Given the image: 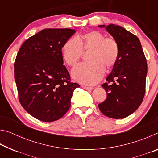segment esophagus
<instances>
[{
    "instance_id": "obj_1",
    "label": "esophagus",
    "mask_w": 158,
    "mask_h": 158,
    "mask_svg": "<svg viewBox=\"0 0 158 158\" xmlns=\"http://www.w3.org/2000/svg\"><path fill=\"white\" fill-rule=\"evenodd\" d=\"M83 89H84L85 90H93V87H89V86H85V85H82Z\"/></svg>"
}]
</instances>
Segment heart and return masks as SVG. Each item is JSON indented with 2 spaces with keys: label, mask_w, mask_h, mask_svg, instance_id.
Segmentation results:
<instances>
[{
  "label": "heart",
  "mask_w": 158,
  "mask_h": 158,
  "mask_svg": "<svg viewBox=\"0 0 158 158\" xmlns=\"http://www.w3.org/2000/svg\"><path fill=\"white\" fill-rule=\"evenodd\" d=\"M84 50L89 51L90 63H81L72 72L75 81L87 85L97 84L105 72L114 66L119 57V45L114 37L96 31H90L77 37L68 39L61 49L66 64L74 66L82 56Z\"/></svg>",
  "instance_id": "obj_1"
}]
</instances>
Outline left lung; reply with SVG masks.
Returning <instances> with one entry per match:
<instances>
[{
    "label": "left lung",
    "instance_id": "1",
    "mask_svg": "<svg viewBox=\"0 0 158 158\" xmlns=\"http://www.w3.org/2000/svg\"><path fill=\"white\" fill-rule=\"evenodd\" d=\"M118 42L119 57L107 82L102 85L107 96L98 105L102 113L109 118H123L141 105L145 95L146 59L138 37L121 26L100 25Z\"/></svg>",
    "mask_w": 158,
    "mask_h": 158
}]
</instances>
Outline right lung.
Returning <instances> with one entry per match:
<instances>
[{
	"instance_id": "right-lung-1",
	"label": "right lung",
	"mask_w": 158,
	"mask_h": 158,
	"mask_svg": "<svg viewBox=\"0 0 158 158\" xmlns=\"http://www.w3.org/2000/svg\"><path fill=\"white\" fill-rule=\"evenodd\" d=\"M75 30L46 28L23 42L15 62V79L23 109L40 121L53 122L70 107L74 90L61 49Z\"/></svg>"
}]
</instances>
